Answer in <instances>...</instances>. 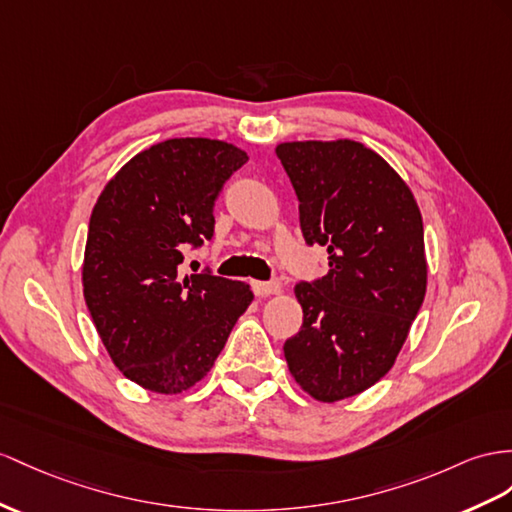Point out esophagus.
Here are the masks:
<instances>
[{
  "label": "esophagus",
  "mask_w": 512,
  "mask_h": 512,
  "mask_svg": "<svg viewBox=\"0 0 512 512\" xmlns=\"http://www.w3.org/2000/svg\"><path fill=\"white\" fill-rule=\"evenodd\" d=\"M253 292L257 296L281 294V283L279 281H253Z\"/></svg>",
  "instance_id": "34e87169"
}]
</instances>
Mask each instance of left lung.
I'll return each instance as SVG.
<instances>
[{
    "mask_svg": "<svg viewBox=\"0 0 512 512\" xmlns=\"http://www.w3.org/2000/svg\"><path fill=\"white\" fill-rule=\"evenodd\" d=\"M303 238L326 246L329 272L294 287L303 326L283 346L294 381L337 402L391 370L426 296L424 225L415 196L355 140L281 142Z\"/></svg>",
    "mask_w": 512,
    "mask_h": 512,
    "instance_id": "8db88e82",
    "label": "left lung"
}]
</instances>
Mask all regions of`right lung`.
Returning a JSON list of instances; mask_svg holds the SVG:
<instances>
[{
	"instance_id": "add662e5",
	"label": "right lung",
	"mask_w": 512,
	"mask_h": 512,
	"mask_svg": "<svg viewBox=\"0 0 512 512\" xmlns=\"http://www.w3.org/2000/svg\"><path fill=\"white\" fill-rule=\"evenodd\" d=\"M246 151L209 138L157 142L116 173L90 214L82 266L97 333L129 381L188 391L212 370L251 287L212 272L179 277L186 246L214 235V203Z\"/></svg>"
}]
</instances>
